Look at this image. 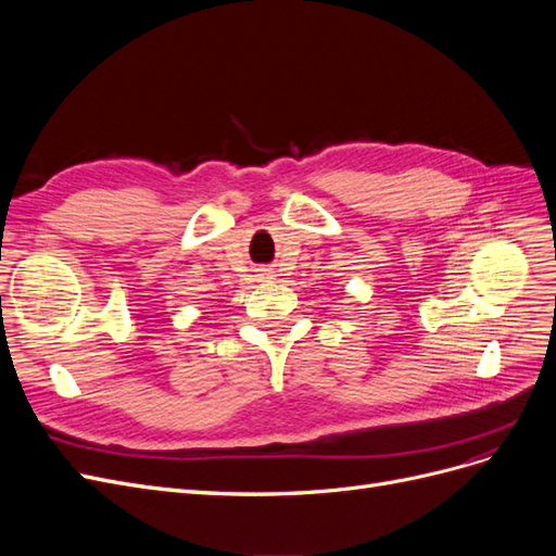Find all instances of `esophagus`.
Returning <instances> with one entry per match:
<instances>
[{"mask_svg":"<svg viewBox=\"0 0 556 556\" xmlns=\"http://www.w3.org/2000/svg\"><path fill=\"white\" fill-rule=\"evenodd\" d=\"M257 276H260V280H262V282H268V280H271V271H266V268H260V274H257Z\"/></svg>","mask_w":556,"mask_h":556,"instance_id":"1","label":"esophagus"}]
</instances>
